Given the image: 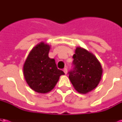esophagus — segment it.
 Returning <instances> with one entry per match:
<instances>
[{
    "mask_svg": "<svg viewBox=\"0 0 122 122\" xmlns=\"http://www.w3.org/2000/svg\"><path fill=\"white\" fill-rule=\"evenodd\" d=\"M63 71L64 72H65V74H67V69H66V68H65V69H63Z\"/></svg>",
    "mask_w": 122,
    "mask_h": 122,
    "instance_id": "34e87169",
    "label": "esophagus"
}]
</instances>
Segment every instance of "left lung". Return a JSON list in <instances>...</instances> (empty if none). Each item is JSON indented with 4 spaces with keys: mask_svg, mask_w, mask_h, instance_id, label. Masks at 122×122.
<instances>
[{
    "mask_svg": "<svg viewBox=\"0 0 122 122\" xmlns=\"http://www.w3.org/2000/svg\"><path fill=\"white\" fill-rule=\"evenodd\" d=\"M73 59L74 67L69 72V79L77 92L87 93L99 84L102 66L93 53L80 47L76 48Z\"/></svg>",
    "mask_w": 122,
    "mask_h": 122,
    "instance_id": "obj_1",
    "label": "left lung"
}]
</instances>
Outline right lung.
Masks as SVG:
<instances>
[{
  "instance_id": "add662e5",
  "label": "right lung",
  "mask_w": 122,
  "mask_h": 122,
  "mask_svg": "<svg viewBox=\"0 0 122 122\" xmlns=\"http://www.w3.org/2000/svg\"><path fill=\"white\" fill-rule=\"evenodd\" d=\"M50 46L40 42L32 48L23 65V75L32 90L40 93L50 92L56 86L63 71L57 69L54 59L48 56Z\"/></svg>"
}]
</instances>
